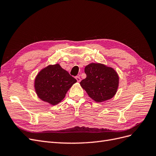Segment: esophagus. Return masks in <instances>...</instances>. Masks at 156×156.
<instances>
[{
    "mask_svg": "<svg viewBox=\"0 0 156 156\" xmlns=\"http://www.w3.org/2000/svg\"><path fill=\"white\" fill-rule=\"evenodd\" d=\"M75 79H76V80H77V82H80V81H81V78H80V77L79 76H76V77H75Z\"/></svg>",
    "mask_w": 156,
    "mask_h": 156,
    "instance_id": "34e87169",
    "label": "esophagus"
}]
</instances>
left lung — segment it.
Returning a JSON list of instances; mask_svg holds the SVG:
<instances>
[{"label": "left lung", "mask_w": 156, "mask_h": 156, "mask_svg": "<svg viewBox=\"0 0 156 156\" xmlns=\"http://www.w3.org/2000/svg\"><path fill=\"white\" fill-rule=\"evenodd\" d=\"M84 72L87 77L80 84L92 100L100 103L115 95L119 77L114 69L102 64L91 63L84 68Z\"/></svg>", "instance_id": "obj_1"}]
</instances>
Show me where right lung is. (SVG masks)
Segmentation results:
<instances>
[{"mask_svg":"<svg viewBox=\"0 0 156 156\" xmlns=\"http://www.w3.org/2000/svg\"><path fill=\"white\" fill-rule=\"evenodd\" d=\"M76 82L77 80L67 71L56 64L48 66L37 73L34 87L39 98L53 105L63 100L68 90Z\"/></svg>","mask_w":156,"mask_h":156,"instance_id":"add662e5","label":"right lung"}]
</instances>
